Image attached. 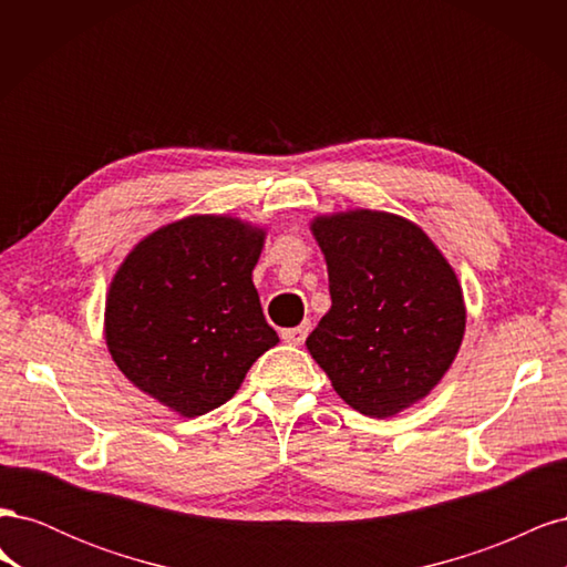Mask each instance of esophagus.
<instances>
[{
	"label": "esophagus",
	"instance_id": "1",
	"mask_svg": "<svg viewBox=\"0 0 567 567\" xmlns=\"http://www.w3.org/2000/svg\"><path fill=\"white\" fill-rule=\"evenodd\" d=\"M307 333H310V326L307 323L293 326V329H281V338L284 342H288V346H302Z\"/></svg>",
	"mask_w": 567,
	"mask_h": 567
}]
</instances>
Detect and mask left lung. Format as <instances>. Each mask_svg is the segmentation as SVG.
Segmentation results:
<instances>
[{"instance_id":"left-lung-1","label":"left lung","mask_w":567,"mask_h":567,"mask_svg":"<svg viewBox=\"0 0 567 567\" xmlns=\"http://www.w3.org/2000/svg\"><path fill=\"white\" fill-rule=\"evenodd\" d=\"M310 229L329 267L331 310L305 346L359 414H400L442 381L461 348L456 274L400 215L357 208L319 215Z\"/></svg>"}]
</instances>
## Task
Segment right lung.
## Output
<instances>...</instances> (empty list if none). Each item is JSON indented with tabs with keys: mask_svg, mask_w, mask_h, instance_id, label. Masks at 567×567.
Segmentation results:
<instances>
[{
	"mask_svg": "<svg viewBox=\"0 0 567 567\" xmlns=\"http://www.w3.org/2000/svg\"><path fill=\"white\" fill-rule=\"evenodd\" d=\"M267 231L229 215H188L142 238L117 267L104 336L148 398L196 419L231 400L279 342L252 269Z\"/></svg>",
	"mask_w": 567,
	"mask_h": 567,
	"instance_id": "right-lung-1",
	"label": "right lung"
}]
</instances>
